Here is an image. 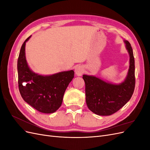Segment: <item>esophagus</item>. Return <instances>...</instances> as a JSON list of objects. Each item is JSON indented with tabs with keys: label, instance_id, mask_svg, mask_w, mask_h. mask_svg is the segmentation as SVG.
<instances>
[{
	"label": "esophagus",
	"instance_id": "34e87169",
	"mask_svg": "<svg viewBox=\"0 0 150 150\" xmlns=\"http://www.w3.org/2000/svg\"><path fill=\"white\" fill-rule=\"evenodd\" d=\"M84 70V68L83 66H76L75 68V73L77 76H81L83 74Z\"/></svg>",
	"mask_w": 150,
	"mask_h": 150
}]
</instances>
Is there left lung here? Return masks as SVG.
<instances>
[{
  "instance_id": "left-lung-1",
  "label": "left lung",
  "mask_w": 150,
  "mask_h": 150,
  "mask_svg": "<svg viewBox=\"0 0 150 150\" xmlns=\"http://www.w3.org/2000/svg\"><path fill=\"white\" fill-rule=\"evenodd\" d=\"M129 56V66L126 78L120 84H113L94 76H83L85 82L86 101L89 110L99 116H110L129 101L135 86L134 58L133 49L124 40Z\"/></svg>"
}]
</instances>
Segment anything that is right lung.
<instances>
[{
  "label": "right lung",
  "instance_id": "obj_1",
  "mask_svg": "<svg viewBox=\"0 0 150 150\" xmlns=\"http://www.w3.org/2000/svg\"><path fill=\"white\" fill-rule=\"evenodd\" d=\"M22 44L17 61L18 84L22 98L36 110L53 113L61 106L65 91L74 76L73 70L52 75H40L29 67L25 57V44Z\"/></svg>",
  "mask_w": 150,
  "mask_h": 150
}]
</instances>
